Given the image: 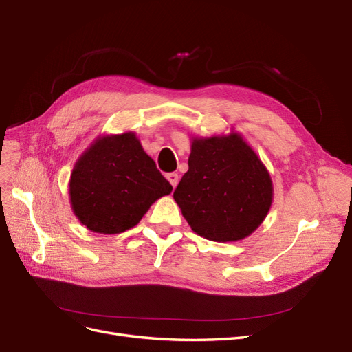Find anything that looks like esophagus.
<instances>
[{"mask_svg": "<svg viewBox=\"0 0 352 352\" xmlns=\"http://www.w3.org/2000/svg\"><path fill=\"white\" fill-rule=\"evenodd\" d=\"M166 178H168L169 183H171V186L175 188V187H177V184H178V181H179L178 174H177V173H171V174H168V175H166Z\"/></svg>", "mask_w": 352, "mask_h": 352, "instance_id": "34e87169", "label": "esophagus"}]
</instances>
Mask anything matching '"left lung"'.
I'll return each mask as SVG.
<instances>
[{
	"label": "left lung",
	"instance_id": "obj_1",
	"mask_svg": "<svg viewBox=\"0 0 352 352\" xmlns=\"http://www.w3.org/2000/svg\"><path fill=\"white\" fill-rule=\"evenodd\" d=\"M188 171L174 200L191 230L214 242L248 238L263 225L274 187L267 166L239 132L191 136Z\"/></svg>",
	"mask_w": 352,
	"mask_h": 352
}]
</instances>
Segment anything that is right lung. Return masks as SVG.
<instances>
[{
  "label": "right lung",
  "mask_w": 352,
  "mask_h": 352,
  "mask_svg": "<svg viewBox=\"0 0 352 352\" xmlns=\"http://www.w3.org/2000/svg\"><path fill=\"white\" fill-rule=\"evenodd\" d=\"M173 191L135 132L100 135L76 160L68 194L76 219L91 232L116 235L136 226Z\"/></svg>",
  "instance_id": "right-lung-1"
}]
</instances>
